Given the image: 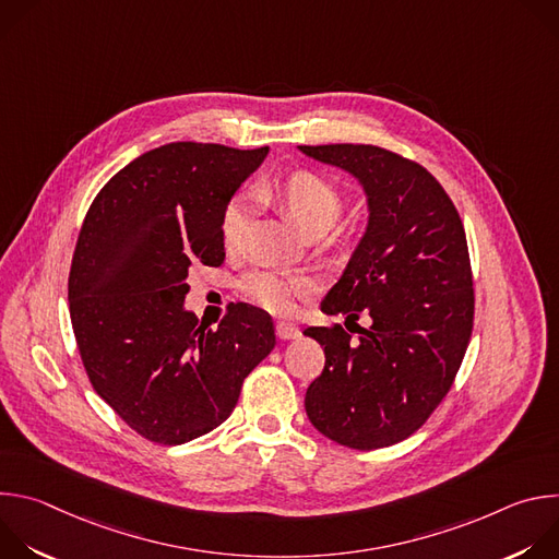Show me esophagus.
Listing matches in <instances>:
<instances>
[{
  "label": "esophagus",
  "mask_w": 559,
  "mask_h": 559,
  "mask_svg": "<svg viewBox=\"0 0 559 559\" xmlns=\"http://www.w3.org/2000/svg\"><path fill=\"white\" fill-rule=\"evenodd\" d=\"M276 336L281 341H294V338L300 336V330L292 323H276Z\"/></svg>",
  "instance_id": "obj_1"
}]
</instances>
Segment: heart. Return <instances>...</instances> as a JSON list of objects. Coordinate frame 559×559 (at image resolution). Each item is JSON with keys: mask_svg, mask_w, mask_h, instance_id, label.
<instances>
[{"mask_svg": "<svg viewBox=\"0 0 559 559\" xmlns=\"http://www.w3.org/2000/svg\"><path fill=\"white\" fill-rule=\"evenodd\" d=\"M276 194L302 229V234L313 229H330L345 207V197L341 188L328 177L313 170H296L276 186ZM250 214V197L236 194L227 201L221 214V238L225 248L234 250L243 243ZM243 296L278 316H289L296 311L298 300L316 289V283L307 274L283 272L274 267L254 270L238 283Z\"/></svg>", "mask_w": 559, "mask_h": 559, "instance_id": "1", "label": "heart"}]
</instances>
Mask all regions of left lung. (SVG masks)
Listing matches in <instances>:
<instances>
[{
    "label": "left lung",
    "mask_w": 559,
    "mask_h": 559,
    "mask_svg": "<svg viewBox=\"0 0 559 559\" xmlns=\"http://www.w3.org/2000/svg\"><path fill=\"white\" fill-rule=\"evenodd\" d=\"M300 150L365 188L367 231L321 309L371 318L358 338L341 325L305 330L325 349L305 412L343 447H391L427 423L462 365L475 307L466 234L444 188L412 158L365 143Z\"/></svg>",
    "instance_id": "left-lung-1"
}]
</instances>
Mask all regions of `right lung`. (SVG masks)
I'll return each instance as SVG.
<instances>
[{"label":"right lung","instance_id":"add662e5","mask_svg":"<svg viewBox=\"0 0 559 559\" xmlns=\"http://www.w3.org/2000/svg\"><path fill=\"white\" fill-rule=\"evenodd\" d=\"M265 154L194 141L154 147L99 190L79 229L68 276L79 354L95 391L150 442L216 429L276 345L259 307H227L216 330L183 307L190 267L223 263V207Z\"/></svg>","mask_w":559,"mask_h":559}]
</instances>
